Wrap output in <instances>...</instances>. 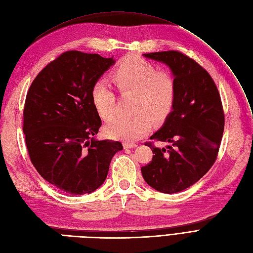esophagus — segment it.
I'll list each match as a JSON object with an SVG mask.
<instances>
[{
	"label": "esophagus",
	"instance_id": "1",
	"mask_svg": "<svg viewBox=\"0 0 253 253\" xmlns=\"http://www.w3.org/2000/svg\"><path fill=\"white\" fill-rule=\"evenodd\" d=\"M136 146H137L136 143H129V142H125L124 143L125 149H134V147H136Z\"/></svg>",
	"mask_w": 253,
	"mask_h": 253
}]
</instances>
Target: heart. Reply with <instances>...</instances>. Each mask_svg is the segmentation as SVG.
Listing matches in <instances>:
<instances>
[{
  "instance_id": "heart-1",
  "label": "heart",
  "mask_w": 253,
  "mask_h": 253,
  "mask_svg": "<svg viewBox=\"0 0 253 253\" xmlns=\"http://www.w3.org/2000/svg\"><path fill=\"white\" fill-rule=\"evenodd\" d=\"M112 81L123 94H134L133 117H117L104 126V134L112 139L135 141L149 134L152 120L162 124L175 107L177 86L175 78L138 55H127L112 74ZM92 103L102 120L114 115L116 96L102 81L93 85Z\"/></svg>"
}]
</instances>
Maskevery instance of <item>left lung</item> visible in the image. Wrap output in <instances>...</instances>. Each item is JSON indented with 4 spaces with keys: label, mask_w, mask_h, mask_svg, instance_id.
Listing matches in <instances>:
<instances>
[{
    "label": "left lung",
    "mask_w": 253,
    "mask_h": 253,
    "mask_svg": "<svg viewBox=\"0 0 253 253\" xmlns=\"http://www.w3.org/2000/svg\"><path fill=\"white\" fill-rule=\"evenodd\" d=\"M143 56L169 67L177 96L171 114L151 136L169 145L160 149L146 142L154 156L141 172L154 189L179 193L201 179L216 159L224 132L221 97L205 69L181 52H154Z\"/></svg>",
    "instance_id": "left-lung-1"
}]
</instances>
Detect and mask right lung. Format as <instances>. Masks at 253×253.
Returning <instances> with one entry per match:
<instances>
[{
  "mask_svg": "<svg viewBox=\"0 0 253 253\" xmlns=\"http://www.w3.org/2000/svg\"><path fill=\"white\" fill-rule=\"evenodd\" d=\"M115 59L68 51L47 65L26 96V145L40 175L66 194L84 195L106 180L111 160L124 149L98 140L101 120L91 92Z\"/></svg>",
  "mask_w": 253,
  "mask_h": 253,
  "instance_id": "1",
  "label": "right lung"
}]
</instances>
